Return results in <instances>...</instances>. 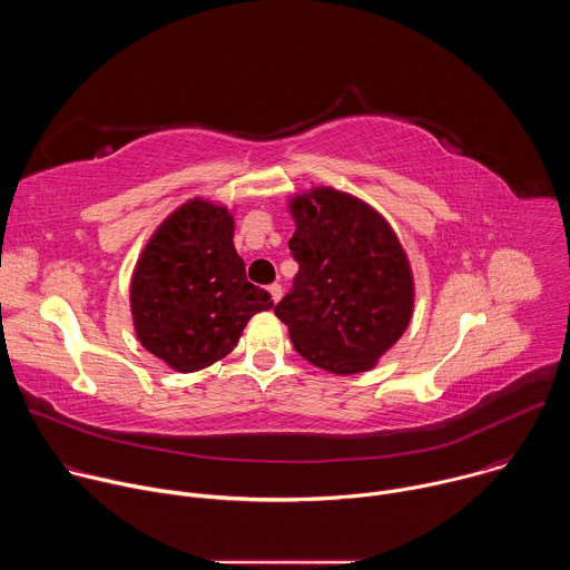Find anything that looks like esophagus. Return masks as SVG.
<instances>
[{
	"mask_svg": "<svg viewBox=\"0 0 570 570\" xmlns=\"http://www.w3.org/2000/svg\"><path fill=\"white\" fill-rule=\"evenodd\" d=\"M268 293H271V299L277 304L282 299V286L279 284H271L268 286Z\"/></svg>",
	"mask_w": 570,
	"mask_h": 570,
	"instance_id": "34e87169",
	"label": "esophagus"
}]
</instances>
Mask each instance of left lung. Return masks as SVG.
Masks as SVG:
<instances>
[{"label":"left lung","mask_w":570,"mask_h":570,"mask_svg":"<svg viewBox=\"0 0 570 570\" xmlns=\"http://www.w3.org/2000/svg\"><path fill=\"white\" fill-rule=\"evenodd\" d=\"M288 240L299 271L275 306L299 356L358 374L403 336L413 317V271L390 223L367 203L317 187L291 198Z\"/></svg>","instance_id":"1"}]
</instances>
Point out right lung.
I'll use <instances>...</instances> for the list:
<instances>
[{
	"instance_id": "obj_1",
	"label": "right lung",
	"mask_w": 570,
	"mask_h": 570,
	"mask_svg": "<svg viewBox=\"0 0 570 570\" xmlns=\"http://www.w3.org/2000/svg\"><path fill=\"white\" fill-rule=\"evenodd\" d=\"M232 236L227 207L194 198L161 220L135 266V334L178 372L227 356L248 320L273 306L271 293L248 282Z\"/></svg>"
}]
</instances>
